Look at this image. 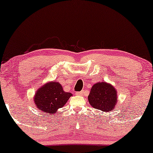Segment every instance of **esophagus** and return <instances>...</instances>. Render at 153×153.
I'll return each mask as SVG.
<instances>
[{
	"label": "esophagus",
	"instance_id": "esophagus-1",
	"mask_svg": "<svg viewBox=\"0 0 153 153\" xmlns=\"http://www.w3.org/2000/svg\"><path fill=\"white\" fill-rule=\"evenodd\" d=\"M76 94L77 95L82 96V95H83V94H84V91H81L80 92H77V93H76Z\"/></svg>",
	"mask_w": 153,
	"mask_h": 153
}]
</instances>
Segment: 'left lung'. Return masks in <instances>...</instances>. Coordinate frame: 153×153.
I'll list each match as a JSON object with an SVG mask.
<instances>
[{
	"instance_id": "1",
	"label": "left lung",
	"mask_w": 153,
	"mask_h": 153,
	"mask_svg": "<svg viewBox=\"0 0 153 153\" xmlns=\"http://www.w3.org/2000/svg\"><path fill=\"white\" fill-rule=\"evenodd\" d=\"M116 89L106 82L95 83L91 88L88 95V102L91 106L104 112L113 111L117 103Z\"/></svg>"
}]
</instances>
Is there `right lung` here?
<instances>
[{
    "label": "right lung",
    "instance_id": "right-lung-1",
    "mask_svg": "<svg viewBox=\"0 0 153 153\" xmlns=\"http://www.w3.org/2000/svg\"><path fill=\"white\" fill-rule=\"evenodd\" d=\"M71 96L72 93L65 92L60 83L53 81L45 83L35 92L34 102L39 110L53 114L67 103Z\"/></svg>",
    "mask_w": 153,
    "mask_h": 153
}]
</instances>
